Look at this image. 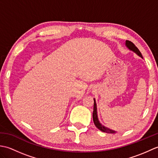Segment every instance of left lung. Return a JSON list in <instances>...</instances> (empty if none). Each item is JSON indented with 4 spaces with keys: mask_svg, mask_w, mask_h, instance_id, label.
<instances>
[{
    "mask_svg": "<svg viewBox=\"0 0 158 158\" xmlns=\"http://www.w3.org/2000/svg\"><path fill=\"white\" fill-rule=\"evenodd\" d=\"M126 45L127 48H128L131 51L134 52L136 53L137 55L139 56L140 57H141L143 58V56L141 54V53L139 51V49L136 48L135 45L132 42H131L130 41H126ZM93 121L94 123L95 126L98 129H99L100 131L102 132H106V133H110V134H115L116 133L115 131L110 130L108 127H106L105 126H102L101 123H100L98 118V115H97V107H96V100L95 99H94V111H93Z\"/></svg>",
    "mask_w": 158,
    "mask_h": 158,
    "instance_id": "obj_1",
    "label": "left lung"
}]
</instances>
